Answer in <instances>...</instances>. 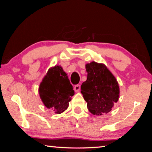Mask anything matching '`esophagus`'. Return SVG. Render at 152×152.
<instances>
[{"instance_id":"obj_1","label":"esophagus","mask_w":152,"mask_h":152,"mask_svg":"<svg viewBox=\"0 0 152 152\" xmlns=\"http://www.w3.org/2000/svg\"><path fill=\"white\" fill-rule=\"evenodd\" d=\"M80 90V85L77 84V85L74 86V91H75L76 92H79Z\"/></svg>"}]
</instances>
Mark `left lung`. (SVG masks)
<instances>
[{
  "label": "left lung",
  "mask_w": 152,
  "mask_h": 152,
  "mask_svg": "<svg viewBox=\"0 0 152 152\" xmlns=\"http://www.w3.org/2000/svg\"><path fill=\"white\" fill-rule=\"evenodd\" d=\"M87 79L81 85V93L92 115H102L113 109L119 100L120 90L117 79L102 63L86 64Z\"/></svg>",
  "instance_id": "left-lung-1"
}]
</instances>
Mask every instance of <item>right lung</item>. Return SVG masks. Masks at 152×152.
Returning a JSON list of instances; mask_svg holds the SVG:
<instances>
[{
	"label": "right lung",
	"mask_w": 152,
	"mask_h": 152,
	"mask_svg": "<svg viewBox=\"0 0 152 152\" xmlns=\"http://www.w3.org/2000/svg\"><path fill=\"white\" fill-rule=\"evenodd\" d=\"M39 94L43 104L55 113L61 114L68 109L74 91L62 67L49 69L39 84Z\"/></svg>",
	"instance_id": "add662e5"
}]
</instances>
